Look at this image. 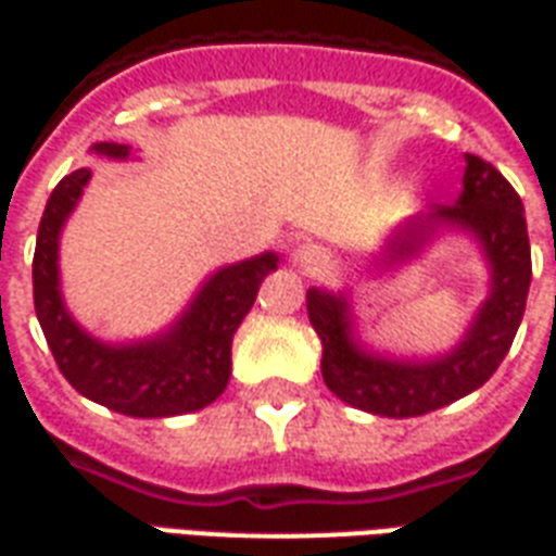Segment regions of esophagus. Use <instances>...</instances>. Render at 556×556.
Segmentation results:
<instances>
[{"mask_svg": "<svg viewBox=\"0 0 556 556\" xmlns=\"http://www.w3.org/2000/svg\"><path fill=\"white\" fill-rule=\"evenodd\" d=\"M291 262H294V267L298 270H303V274H309V277H318V274H324L327 267H330V253L324 250V247L318 244H300L294 253H291Z\"/></svg>", "mask_w": 556, "mask_h": 556, "instance_id": "esophagus-1", "label": "esophagus"}]
</instances>
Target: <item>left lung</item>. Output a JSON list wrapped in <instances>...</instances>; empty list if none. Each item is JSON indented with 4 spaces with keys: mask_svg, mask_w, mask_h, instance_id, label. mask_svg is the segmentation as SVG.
<instances>
[{
    "mask_svg": "<svg viewBox=\"0 0 556 556\" xmlns=\"http://www.w3.org/2000/svg\"><path fill=\"white\" fill-rule=\"evenodd\" d=\"M445 232L468 236L489 267L486 300L454 348L439 356H392L359 339L348 291L309 289L306 309L318 332L320 374L339 401L382 418H415L454 404L497 371L516 339L530 289L525 205L495 167L466 152L463 191L454 205H433L397 224L374 253V270H394Z\"/></svg>",
    "mask_w": 556,
    "mask_h": 556,
    "instance_id": "8db88e82",
    "label": "left lung"
}]
</instances>
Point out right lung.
Wrapping results in <instances>:
<instances>
[{"label": "right lung", "instance_id": "1", "mask_svg": "<svg viewBox=\"0 0 556 556\" xmlns=\"http://www.w3.org/2000/svg\"><path fill=\"white\" fill-rule=\"evenodd\" d=\"M93 155L129 162V143H93ZM93 170L64 176L40 217L35 247V312L61 374L93 404L131 418H170L203 409L224 394L232 374V336L258 294L262 279L277 270V253H258L217 267L188 300L176 320L147 339L105 341L73 318L61 291V232L76 212Z\"/></svg>", "mask_w": 556, "mask_h": 556}]
</instances>
